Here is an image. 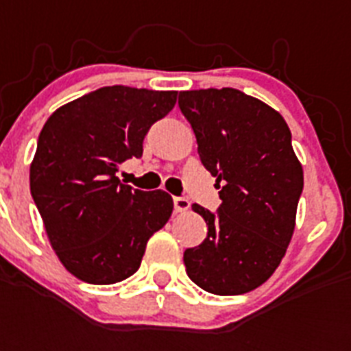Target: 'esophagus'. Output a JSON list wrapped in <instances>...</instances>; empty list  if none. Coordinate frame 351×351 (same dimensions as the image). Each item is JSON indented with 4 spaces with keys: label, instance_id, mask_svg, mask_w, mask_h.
I'll list each match as a JSON object with an SVG mask.
<instances>
[{
    "label": "esophagus",
    "instance_id": "1",
    "mask_svg": "<svg viewBox=\"0 0 351 351\" xmlns=\"http://www.w3.org/2000/svg\"><path fill=\"white\" fill-rule=\"evenodd\" d=\"M173 204H175L176 213H184V211H187V209H189V206H191V204H189V200L184 197H175L173 198Z\"/></svg>",
    "mask_w": 351,
    "mask_h": 351
}]
</instances>
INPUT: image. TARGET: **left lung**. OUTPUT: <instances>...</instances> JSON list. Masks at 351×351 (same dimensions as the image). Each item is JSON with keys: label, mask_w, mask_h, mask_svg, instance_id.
<instances>
[{"label": "left lung", "mask_w": 351, "mask_h": 351, "mask_svg": "<svg viewBox=\"0 0 351 351\" xmlns=\"http://www.w3.org/2000/svg\"><path fill=\"white\" fill-rule=\"evenodd\" d=\"M178 107L222 200L217 213L193 204L208 237L186 250V271L209 293H247L271 277L293 237L304 173L291 132L273 107L230 87L184 90Z\"/></svg>", "instance_id": "left-lung-1"}]
</instances>
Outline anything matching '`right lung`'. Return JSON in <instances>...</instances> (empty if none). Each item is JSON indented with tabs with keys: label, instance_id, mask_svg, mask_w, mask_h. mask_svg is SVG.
<instances>
[{
	"label": "right lung",
	"instance_id": "add662e5",
	"mask_svg": "<svg viewBox=\"0 0 351 351\" xmlns=\"http://www.w3.org/2000/svg\"><path fill=\"white\" fill-rule=\"evenodd\" d=\"M175 104L176 90L101 87L56 109L41 129L30 193L52 250L80 280L131 277L147 240L167 224L173 198L132 189L117 173L142 156L149 127Z\"/></svg>",
	"mask_w": 351,
	"mask_h": 351
}]
</instances>
